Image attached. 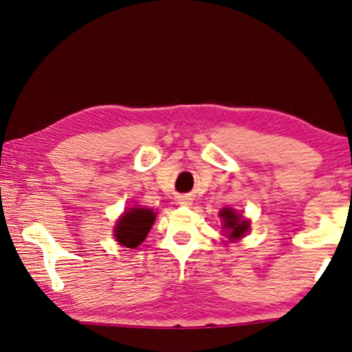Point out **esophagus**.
Listing matches in <instances>:
<instances>
[{"instance_id": "34e87169", "label": "esophagus", "mask_w": 352, "mask_h": 352, "mask_svg": "<svg viewBox=\"0 0 352 352\" xmlns=\"http://www.w3.org/2000/svg\"><path fill=\"white\" fill-rule=\"evenodd\" d=\"M178 204H180V205H191V200H189V199H186V197H182L180 200H178Z\"/></svg>"}]
</instances>
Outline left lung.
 Wrapping results in <instances>:
<instances>
[{"instance_id":"8db88e82","label":"left lung","mask_w":352,"mask_h":352,"mask_svg":"<svg viewBox=\"0 0 352 352\" xmlns=\"http://www.w3.org/2000/svg\"><path fill=\"white\" fill-rule=\"evenodd\" d=\"M221 217H222V221H224V227L228 228V232H230V235L228 236H230L232 239L241 238V236H244V233L248 232L249 222L246 219H243L239 214H236L233 210L224 208L221 211Z\"/></svg>"}]
</instances>
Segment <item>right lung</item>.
Returning <instances> with one entry per match:
<instances>
[{
	"instance_id": "1",
	"label": "right lung",
	"mask_w": 352,
	"mask_h": 352,
	"mask_svg": "<svg viewBox=\"0 0 352 352\" xmlns=\"http://www.w3.org/2000/svg\"><path fill=\"white\" fill-rule=\"evenodd\" d=\"M155 213L146 208H131L120 217L116 226V238L122 246L135 249L146 239L153 226Z\"/></svg>"
}]
</instances>
